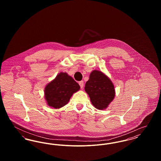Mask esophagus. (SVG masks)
Returning <instances> with one entry per match:
<instances>
[{
	"label": "esophagus",
	"mask_w": 161,
	"mask_h": 161,
	"mask_svg": "<svg viewBox=\"0 0 161 161\" xmlns=\"http://www.w3.org/2000/svg\"><path fill=\"white\" fill-rule=\"evenodd\" d=\"M79 85H80V87L82 89V88L83 87V86H84V82H83V81H80V82H79Z\"/></svg>",
	"instance_id": "obj_1"
}]
</instances>
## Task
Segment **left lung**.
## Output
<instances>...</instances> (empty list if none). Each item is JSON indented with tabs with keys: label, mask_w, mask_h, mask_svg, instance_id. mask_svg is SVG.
<instances>
[{
	"label": "left lung",
	"mask_w": 161,
	"mask_h": 161,
	"mask_svg": "<svg viewBox=\"0 0 161 161\" xmlns=\"http://www.w3.org/2000/svg\"><path fill=\"white\" fill-rule=\"evenodd\" d=\"M84 89L93 106L100 110L106 108L115 97V88L112 82L99 70H94L91 73Z\"/></svg>",
	"instance_id": "left-lung-1"
}]
</instances>
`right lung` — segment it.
<instances>
[{"mask_svg":"<svg viewBox=\"0 0 161 161\" xmlns=\"http://www.w3.org/2000/svg\"><path fill=\"white\" fill-rule=\"evenodd\" d=\"M80 89L79 84L72 77L65 72H60L45 87V97L47 105L54 108L63 107Z\"/></svg>","mask_w":161,"mask_h":161,"instance_id":"add662e5","label":"right lung"}]
</instances>
